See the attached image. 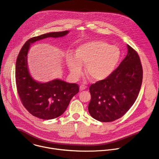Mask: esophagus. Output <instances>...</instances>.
Here are the masks:
<instances>
[{
	"mask_svg": "<svg viewBox=\"0 0 159 159\" xmlns=\"http://www.w3.org/2000/svg\"><path fill=\"white\" fill-rule=\"evenodd\" d=\"M86 89V86H85L84 85H80V90H83L84 89Z\"/></svg>",
	"mask_w": 159,
	"mask_h": 159,
	"instance_id": "1",
	"label": "esophagus"
}]
</instances>
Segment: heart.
Instances as JSON below:
<instances>
[{
	"label": "heart",
	"instance_id": "heart-1",
	"mask_svg": "<svg viewBox=\"0 0 159 159\" xmlns=\"http://www.w3.org/2000/svg\"><path fill=\"white\" fill-rule=\"evenodd\" d=\"M121 58L120 48L106 41L95 40L79 46L75 57L66 58L70 73L75 77L82 74V65H86L87 75L93 80L99 81L109 77L116 69Z\"/></svg>",
	"mask_w": 159,
	"mask_h": 159
}]
</instances>
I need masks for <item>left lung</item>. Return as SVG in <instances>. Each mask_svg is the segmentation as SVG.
I'll return each mask as SVG.
<instances>
[{"label": "left lung", "mask_w": 159, "mask_h": 159, "mask_svg": "<svg viewBox=\"0 0 159 159\" xmlns=\"http://www.w3.org/2000/svg\"><path fill=\"white\" fill-rule=\"evenodd\" d=\"M128 54L107 79L89 87L91 99L89 114L101 122H111L124 116L137 99L143 79V69L138 53L129 45Z\"/></svg>", "instance_id": "1"}]
</instances>
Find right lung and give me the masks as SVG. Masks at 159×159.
Instances as JSON below:
<instances>
[{"label": "right lung", "instance_id": "1", "mask_svg": "<svg viewBox=\"0 0 159 159\" xmlns=\"http://www.w3.org/2000/svg\"><path fill=\"white\" fill-rule=\"evenodd\" d=\"M68 33L69 31L53 32L30 38L22 47L16 60V83L19 99L30 114L40 119L52 120L61 116L72 98L79 93V86L59 79L47 83L34 80L27 65L30 44L48 37H61Z\"/></svg>", "mask_w": 159, "mask_h": 159}]
</instances>
